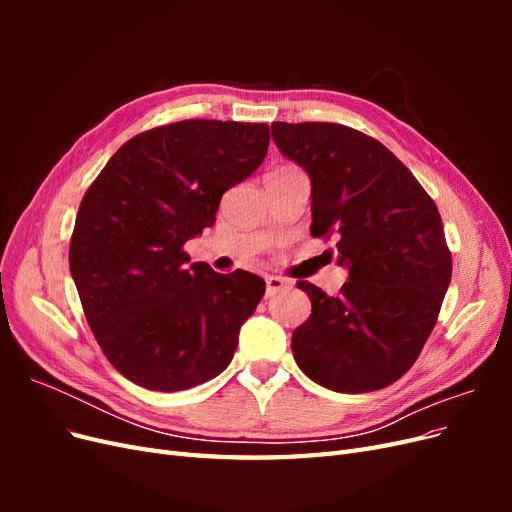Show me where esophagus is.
I'll list each match as a JSON object with an SVG mask.
<instances>
[{"mask_svg":"<svg viewBox=\"0 0 512 512\" xmlns=\"http://www.w3.org/2000/svg\"><path fill=\"white\" fill-rule=\"evenodd\" d=\"M290 282L284 280V277H277V275H269L267 277V297H273V294L288 290Z\"/></svg>","mask_w":512,"mask_h":512,"instance_id":"34e87169","label":"esophagus"}]
</instances>
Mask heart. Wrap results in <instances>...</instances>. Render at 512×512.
Instances as JSON below:
<instances>
[{"mask_svg": "<svg viewBox=\"0 0 512 512\" xmlns=\"http://www.w3.org/2000/svg\"><path fill=\"white\" fill-rule=\"evenodd\" d=\"M280 170H284V168H280Z\"/></svg>", "mask_w": 512, "mask_h": 512, "instance_id": "b5f03b06", "label": "heart"}]
</instances>
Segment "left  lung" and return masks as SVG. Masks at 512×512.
<instances>
[{
    "label": "left lung",
    "instance_id": "8db88e82",
    "mask_svg": "<svg viewBox=\"0 0 512 512\" xmlns=\"http://www.w3.org/2000/svg\"><path fill=\"white\" fill-rule=\"evenodd\" d=\"M273 141L312 179V237L337 239L348 282L327 297L297 282L312 314L294 361L337 393L378 391L414 365L436 327L453 258L436 203L376 138L342 123H271Z\"/></svg>",
    "mask_w": 512,
    "mask_h": 512
}]
</instances>
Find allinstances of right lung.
<instances>
[{"mask_svg":"<svg viewBox=\"0 0 512 512\" xmlns=\"http://www.w3.org/2000/svg\"><path fill=\"white\" fill-rule=\"evenodd\" d=\"M267 147V123H166L123 143L87 188L70 273L91 333L130 382L185 391L232 361L265 280L188 265L183 245L215 222L222 194L254 173Z\"/></svg>","mask_w":512,"mask_h":512,"instance_id":"1","label":"right lung"}]
</instances>
